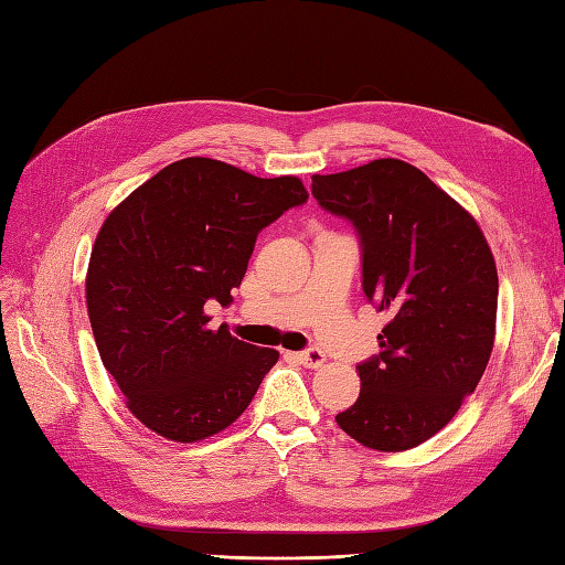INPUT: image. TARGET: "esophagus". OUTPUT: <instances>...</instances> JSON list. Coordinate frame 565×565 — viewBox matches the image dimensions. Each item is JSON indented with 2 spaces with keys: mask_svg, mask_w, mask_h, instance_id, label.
I'll use <instances>...</instances> for the list:
<instances>
[{
  "mask_svg": "<svg viewBox=\"0 0 565 565\" xmlns=\"http://www.w3.org/2000/svg\"><path fill=\"white\" fill-rule=\"evenodd\" d=\"M298 361L303 363L306 369H322V365H324V353L318 347H310V349L298 353Z\"/></svg>",
  "mask_w": 565,
  "mask_h": 565,
  "instance_id": "34e87169",
  "label": "esophagus"
}]
</instances>
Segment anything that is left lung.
I'll list each match as a JSON object with an SVG mask.
<instances>
[{
    "label": "left lung",
    "mask_w": 565,
    "mask_h": 565,
    "mask_svg": "<svg viewBox=\"0 0 565 565\" xmlns=\"http://www.w3.org/2000/svg\"><path fill=\"white\" fill-rule=\"evenodd\" d=\"M310 190L356 231L363 294L390 312L380 353L356 365L361 395L337 424L365 448H416L487 371L498 308L487 238L452 196L397 159L312 175Z\"/></svg>",
    "instance_id": "1"
}]
</instances>
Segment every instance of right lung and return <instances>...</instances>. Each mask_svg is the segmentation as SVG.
<instances>
[{
	"instance_id": "add662e5",
	"label": "right lung",
	"mask_w": 565,
	"mask_h": 565,
	"mask_svg": "<svg viewBox=\"0 0 565 565\" xmlns=\"http://www.w3.org/2000/svg\"><path fill=\"white\" fill-rule=\"evenodd\" d=\"M306 202L298 178L192 156L105 218L86 277L90 330L143 426L196 443L247 409L279 353L209 330L204 306L233 303L262 228Z\"/></svg>"
}]
</instances>
